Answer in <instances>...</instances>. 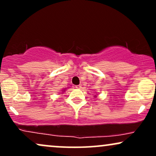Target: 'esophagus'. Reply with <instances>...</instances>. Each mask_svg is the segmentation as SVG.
<instances>
[{
    "instance_id": "34e87169",
    "label": "esophagus",
    "mask_w": 156,
    "mask_h": 156,
    "mask_svg": "<svg viewBox=\"0 0 156 156\" xmlns=\"http://www.w3.org/2000/svg\"><path fill=\"white\" fill-rule=\"evenodd\" d=\"M76 87L77 89H81L82 87H81V85H78V86H76Z\"/></svg>"
}]
</instances>
